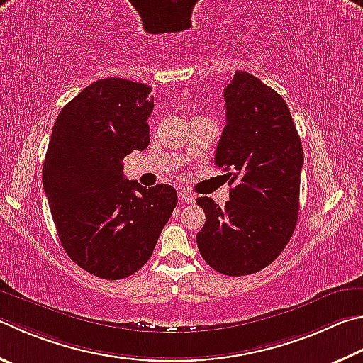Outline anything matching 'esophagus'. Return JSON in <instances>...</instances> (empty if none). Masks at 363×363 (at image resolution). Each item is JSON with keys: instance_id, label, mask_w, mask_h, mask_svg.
<instances>
[{"instance_id": "esophagus-1", "label": "esophagus", "mask_w": 363, "mask_h": 363, "mask_svg": "<svg viewBox=\"0 0 363 363\" xmlns=\"http://www.w3.org/2000/svg\"><path fill=\"white\" fill-rule=\"evenodd\" d=\"M179 196H181V200H182L184 203H187V204H192V203H195V195H194V194H190V192H187V190H181V192H179Z\"/></svg>"}]
</instances>
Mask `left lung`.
<instances>
[{
	"mask_svg": "<svg viewBox=\"0 0 363 363\" xmlns=\"http://www.w3.org/2000/svg\"><path fill=\"white\" fill-rule=\"evenodd\" d=\"M223 100L227 125L214 162L233 187L223 208L209 196L196 199L206 216L196 245L216 272L245 276L268 267L291 240L303 147L287 103L259 77L236 71Z\"/></svg>",
	"mask_w": 363,
	"mask_h": 363,
	"instance_id": "8db88e82",
	"label": "left lung"
}]
</instances>
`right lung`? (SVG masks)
I'll list each match as a JSON object with an SVG mask.
<instances>
[{"mask_svg": "<svg viewBox=\"0 0 363 363\" xmlns=\"http://www.w3.org/2000/svg\"><path fill=\"white\" fill-rule=\"evenodd\" d=\"M152 89L100 79L65 106L43 167L58 238L69 259L101 279H122L146 265L177 204L168 184L146 189L123 176L122 160L149 146Z\"/></svg>", "mask_w": 363, "mask_h": 363, "instance_id": "obj_1", "label": "right lung"}]
</instances>
